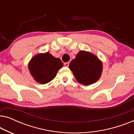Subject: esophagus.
<instances>
[{
    "label": "esophagus",
    "mask_w": 134,
    "mask_h": 134,
    "mask_svg": "<svg viewBox=\"0 0 134 134\" xmlns=\"http://www.w3.org/2000/svg\"><path fill=\"white\" fill-rule=\"evenodd\" d=\"M69 64V62H66V63H64V65H65V66H68Z\"/></svg>",
    "instance_id": "esophagus-1"
}]
</instances>
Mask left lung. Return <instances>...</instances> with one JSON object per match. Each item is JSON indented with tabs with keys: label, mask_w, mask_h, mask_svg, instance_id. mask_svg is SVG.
<instances>
[{
	"label": "left lung",
	"mask_w": 134,
	"mask_h": 134,
	"mask_svg": "<svg viewBox=\"0 0 134 134\" xmlns=\"http://www.w3.org/2000/svg\"><path fill=\"white\" fill-rule=\"evenodd\" d=\"M69 67L76 80L85 85L95 83L99 79L102 70V63L98 58L85 51H80L69 63Z\"/></svg>",
	"instance_id": "1"
}]
</instances>
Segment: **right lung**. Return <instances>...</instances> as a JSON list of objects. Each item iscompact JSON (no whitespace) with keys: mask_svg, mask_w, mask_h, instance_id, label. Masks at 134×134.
Listing matches in <instances>:
<instances>
[{"mask_svg":"<svg viewBox=\"0 0 134 134\" xmlns=\"http://www.w3.org/2000/svg\"><path fill=\"white\" fill-rule=\"evenodd\" d=\"M63 66L60 58L46 52L34 57L29 63V69L36 81L45 84L55 77L58 71Z\"/></svg>","mask_w":134,"mask_h":134,"instance_id":"1","label":"right lung"}]
</instances>
